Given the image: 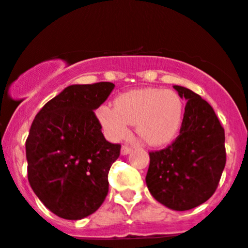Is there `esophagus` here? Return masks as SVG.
Masks as SVG:
<instances>
[{"mask_svg": "<svg viewBox=\"0 0 248 248\" xmlns=\"http://www.w3.org/2000/svg\"><path fill=\"white\" fill-rule=\"evenodd\" d=\"M131 150H132V149L131 148H129V146H127V145H124V146H122V148H121V155H128V154L129 153H131Z\"/></svg>", "mask_w": 248, "mask_h": 248, "instance_id": "obj_1", "label": "esophagus"}]
</instances>
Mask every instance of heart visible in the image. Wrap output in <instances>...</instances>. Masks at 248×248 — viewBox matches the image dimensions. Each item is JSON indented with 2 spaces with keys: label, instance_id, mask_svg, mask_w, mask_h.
<instances>
[{
  "label": "heart",
  "instance_id": "obj_1",
  "mask_svg": "<svg viewBox=\"0 0 248 248\" xmlns=\"http://www.w3.org/2000/svg\"><path fill=\"white\" fill-rule=\"evenodd\" d=\"M115 108L103 105L97 116L110 140H120L128 133V124H136L139 138L149 145L170 143L182 126L184 105L173 91L141 88L122 93Z\"/></svg>",
  "mask_w": 248,
  "mask_h": 248
}]
</instances>
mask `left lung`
Returning a JSON list of instances; mask_svg holds the SVG:
<instances>
[{
  "label": "left lung",
  "mask_w": 248,
  "mask_h": 248,
  "mask_svg": "<svg viewBox=\"0 0 248 248\" xmlns=\"http://www.w3.org/2000/svg\"><path fill=\"white\" fill-rule=\"evenodd\" d=\"M186 100L179 136L170 145L150 151L145 182L156 201L188 211L215 194L225 167L224 128L215 110L193 91L173 86Z\"/></svg>",
  "instance_id": "obj_1"
}]
</instances>
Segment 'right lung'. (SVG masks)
Instances as JSON below:
<instances>
[{
	"mask_svg": "<svg viewBox=\"0 0 248 248\" xmlns=\"http://www.w3.org/2000/svg\"><path fill=\"white\" fill-rule=\"evenodd\" d=\"M114 87L111 82L69 86L46 103L31 124L25 143L29 183L58 217L82 219L107 198L108 174L121 145L104 138L94 110Z\"/></svg>",
	"mask_w": 248,
	"mask_h": 248,
	"instance_id": "right-lung-1",
	"label": "right lung"
}]
</instances>
